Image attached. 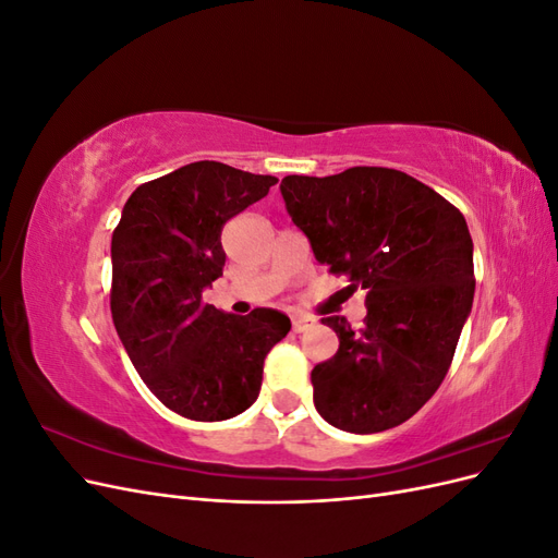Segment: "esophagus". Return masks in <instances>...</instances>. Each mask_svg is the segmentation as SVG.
<instances>
[{"instance_id":"1","label":"esophagus","mask_w":558,"mask_h":558,"mask_svg":"<svg viewBox=\"0 0 558 558\" xmlns=\"http://www.w3.org/2000/svg\"><path fill=\"white\" fill-rule=\"evenodd\" d=\"M291 326H293V332H305L314 326V318L310 316H302V314H293L291 316Z\"/></svg>"}]
</instances>
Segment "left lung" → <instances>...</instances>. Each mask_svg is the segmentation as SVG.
I'll list each match as a JSON object with an SVG mask.
<instances>
[{
  "instance_id": "8db88e82",
  "label": "left lung",
  "mask_w": 558,
  "mask_h": 558,
  "mask_svg": "<svg viewBox=\"0 0 558 558\" xmlns=\"http://www.w3.org/2000/svg\"><path fill=\"white\" fill-rule=\"evenodd\" d=\"M286 211L314 258L365 291V320L320 324L340 337L312 369L316 412L347 433H381L414 416L440 388L475 295L463 214L414 177L351 167L281 179Z\"/></svg>"
}]
</instances>
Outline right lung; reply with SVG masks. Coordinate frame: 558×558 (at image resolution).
<instances>
[{
    "label": "right lung",
    "instance_id": "right-lung-1",
    "mask_svg": "<svg viewBox=\"0 0 558 558\" xmlns=\"http://www.w3.org/2000/svg\"><path fill=\"white\" fill-rule=\"evenodd\" d=\"M279 179L199 160L142 183L111 238V316L165 408L223 421L256 402L265 356L291 330L269 307L234 316L202 302L223 275L221 230Z\"/></svg>",
    "mask_w": 558,
    "mask_h": 558
}]
</instances>
